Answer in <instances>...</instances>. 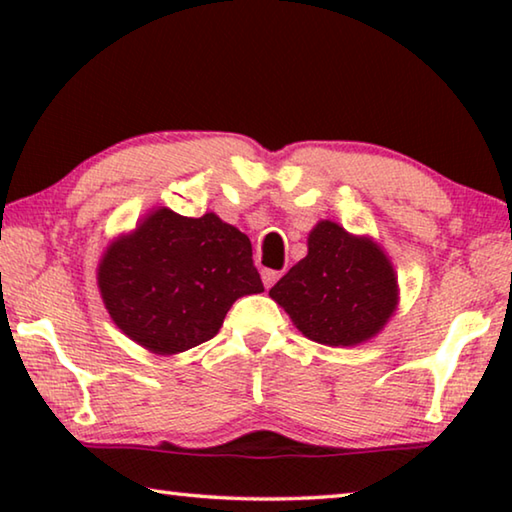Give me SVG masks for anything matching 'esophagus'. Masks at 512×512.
<instances>
[{"instance_id":"esophagus-1","label":"esophagus","mask_w":512,"mask_h":512,"mask_svg":"<svg viewBox=\"0 0 512 512\" xmlns=\"http://www.w3.org/2000/svg\"><path fill=\"white\" fill-rule=\"evenodd\" d=\"M277 277H280V271H273V268H264V271H262V282H264V287H266V289H271L273 284L277 282Z\"/></svg>"}]
</instances>
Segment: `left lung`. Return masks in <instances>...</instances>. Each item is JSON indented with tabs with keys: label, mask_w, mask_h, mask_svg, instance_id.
<instances>
[{
	"label": "left lung",
	"mask_w": 512,
	"mask_h": 512,
	"mask_svg": "<svg viewBox=\"0 0 512 512\" xmlns=\"http://www.w3.org/2000/svg\"><path fill=\"white\" fill-rule=\"evenodd\" d=\"M298 332L329 348H352L381 332L400 305L391 257L368 235L318 221L302 257L268 291Z\"/></svg>",
	"instance_id": "obj_1"
}]
</instances>
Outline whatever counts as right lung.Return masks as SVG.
<instances>
[{
  "instance_id": "obj_1",
  "label": "right lung",
  "mask_w": 512,
  "mask_h": 512,
  "mask_svg": "<svg viewBox=\"0 0 512 512\" xmlns=\"http://www.w3.org/2000/svg\"><path fill=\"white\" fill-rule=\"evenodd\" d=\"M97 284L112 323L162 357L210 341L235 300L264 291L244 232L214 212L192 219L169 207L110 241Z\"/></svg>"
}]
</instances>
